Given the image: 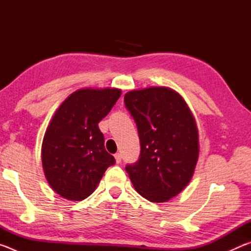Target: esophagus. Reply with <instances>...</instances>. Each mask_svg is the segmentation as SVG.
I'll return each instance as SVG.
<instances>
[{"mask_svg": "<svg viewBox=\"0 0 251 251\" xmlns=\"http://www.w3.org/2000/svg\"><path fill=\"white\" fill-rule=\"evenodd\" d=\"M114 156H115L116 163H117V164H120V163H121V161H122V155L120 154V152H116V154H115V155H114Z\"/></svg>", "mask_w": 251, "mask_h": 251, "instance_id": "obj_1", "label": "esophagus"}]
</instances>
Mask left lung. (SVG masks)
I'll use <instances>...</instances> for the list:
<instances>
[{
    "label": "left lung",
    "instance_id": "obj_1",
    "mask_svg": "<svg viewBox=\"0 0 251 251\" xmlns=\"http://www.w3.org/2000/svg\"><path fill=\"white\" fill-rule=\"evenodd\" d=\"M124 103L137 126L141 154L126 172L135 189L152 202L179 194L194 175L199 144L194 116L182 97L167 87L130 91Z\"/></svg>",
    "mask_w": 251,
    "mask_h": 251
}]
</instances>
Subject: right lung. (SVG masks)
Instances as JSON below:
<instances>
[{
  "mask_svg": "<svg viewBox=\"0 0 251 251\" xmlns=\"http://www.w3.org/2000/svg\"><path fill=\"white\" fill-rule=\"evenodd\" d=\"M121 94L117 88H84L67 97L54 114L42 144V163L50 186L62 197L87 198L115 164L105 150L99 123Z\"/></svg>",
  "mask_w": 251,
  "mask_h": 251,
  "instance_id": "right-lung-1",
  "label": "right lung"
}]
</instances>
